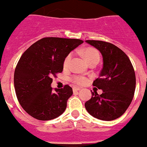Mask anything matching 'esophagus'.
Instances as JSON below:
<instances>
[{
    "label": "esophagus",
    "instance_id": "obj_1",
    "mask_svg": "<svg viewBox=\"0 0 147 147\" xmlns=\"http://www.w3.org/2000/svg\"><path fill=\"white\" fill-rule=\"evenodd\" d=\"M81 90V88H77V87H74V88H73V90H74V92L79 91V90Z\"/></svg>",
    "mask_w": 147,
    "mask_h": 147
}]
</instances>
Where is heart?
Wrapping results in <instances>:
<instances>
[{"label":"heart","instance_id":"1","mask_svg":"<svg viewBox=\"0 0 147 147\" xmlns=\"http://www.w3.org/2000/svg\"><path fill=\"white\" fill-rule=\"evenodd\" d=\"M72 54H67V57L65 58L63 66L64 67H67L70 65L72 59ZM83 56L87 60V62L90 64L92 62H96L98 63L100 60V54L98 51L94 48H87L83 51ZM71 81L78 85H82L85 84L87 82V79L85 76H74L71 78Z\"/></svg>","mask_w":147,"mask_h":147}]
</instances>
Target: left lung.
<instances>
[{
	"label": "left lung",
	"instance_id": "left-lung-1",
	"mask_svg": "<svg viewBox=\"0 0 147 147\" xmlns=\"http://www.w3.org/2000/svg\"><path fill=\"white\" fill-rule=\"evenodd\" d=\"M86 42L96 48L103 57V68L93 83L103 93L98 95L92 92L91 98L85 102V108L98 119L115 120L125 113L134 96V68L127 54L113 44L101 40H86Z\"/></svg>",
	"mask_w": 147,
	"mask_h": 147
}]
</instances>
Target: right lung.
Listing matches in <instances>:
<instances>
[{
    "label": "right lung",
    "mask_w": 147,
    "mask_h": 147,
    "mask_svg": "<svg viewBox=\"0 0 147 147\" xmlns=\"http://www.w3.org/2000/svg\"><path fill=\"white\" fill-rule=\"evenodd\" d=\"M83 42L78 39L44 37L22 54L15 67L14 85L18 102L36 119L49 121L62 115L73 90L51 87L52 77L62 73L65 58Z\"/></svg>",
    "instance_id": "obj_1"
}]
</instances>
